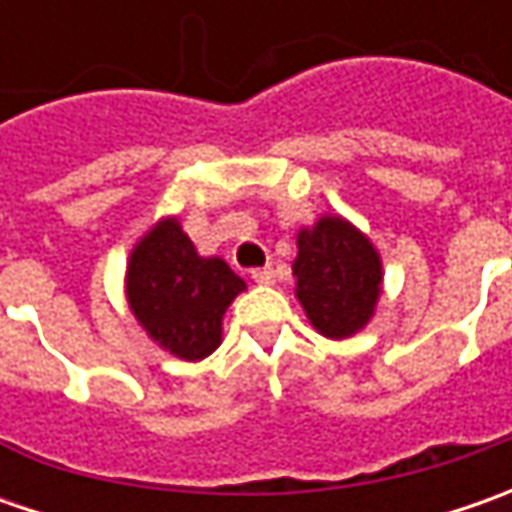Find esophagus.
I'll return each instance as SVG.
<instances>
[{
    "label": "esophagus",
    "instance_id": "34e87169",
    "mask_svg": "<svg viewBox=\"0 0 512 512\" xmlns=\"http://www.w3.org/2000/svg\"><path fill=\"white\" fill-rule=\"evenodd\" d=\"M250 276H253V282H259V285H273V282H276L273 267H256V270H250Z\"/></svg>",
    "mask_w": 512,
    "mask_h": 512
}]
</instances>
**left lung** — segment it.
I'll use <instances>...</instances> for the list:
<instances>
[{"label": "left lung", "mask_w": 512, "mask_h": 512, "mask_svg": "<svg viewBox=\"0 0 512 512\" xmlns=\"http://www.w3.org/2000/svg\"><path fill=\"white\" fill-rule=\"evenodd\" d=\"M293 262L296 299L327 339H350L382 296V259L373 242L342 216H322L299 230Z\"/></svg>", "instance_id": "left-lung-1"}]
</instances>
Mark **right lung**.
<instances>
[{"instance_id": "1", "label": "right lung", "mask_w": 512, "mask_h": 512, "mask_svg": "<svg viewBox=\"0 0 512 512\" xmlns=\"http://www.w3.org/2000/svg\"><path fill=\"white\" fill-rule=\"evenodd\" d=\"M128 305L168 353L199 362L222 342V316L245 282L219 256H199L179 219H162L128 259Z\"/></svg>"}]
</instances>
